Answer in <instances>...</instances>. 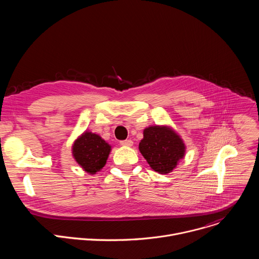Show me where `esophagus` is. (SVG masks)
I'll list each match as a JSON object with an SVG mask.
<instances>
[{"mask_svg": "<svg viewBox=\"0 0 259 259\" xmlns=\"http://www.w3.org/2000/svg\"><path fill=\"white\" fill-rule=\"evenodd\" d=\"M121 144L124 145V146H132L133 145V141L131 139H126V140L121 141Z\"/></svg>", "mask_w": 259, "mask_h": 259, "instance_id": "obj_1", "label": "esophagus"}]
</instances>
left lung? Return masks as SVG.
Here are the masks:
<instances>
[{
	"label": "left lung",
	"instance_id": "8db88e82",
	"mask_svg": "<svg viewBox=\"0 0 259 259\" xmlns=\"http://www.w3.org/2000/svg\"><path fill=\"white\" fill-rule=\"evenodd\" d=\"M139 152L151 168L160 174H168L186 154L180 136L168 126H151L143 130Z\"/></svg>",
	"mask_w": 259,
	"mask_h": 259
}]
</instances>
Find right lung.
I'll use <instances>...</instances> for the list:
<instances>
[{
	"mask_svg": "<svg viewBox=\"0 0 259 259\" xmlns=\"http://www.w3.org/2000/svg\"><path fill=\"white\" fill-rule=\"evenodd\" d=\"M71 150L76 162L93 175L104 167L112 146L99 135L85 131L73 142Z\"/></svg>",
	"mask_w": 259,
	"mask_h": 259,
	"instance_id": "add662e5",
	"label": "right lung"
}]
</instances>
